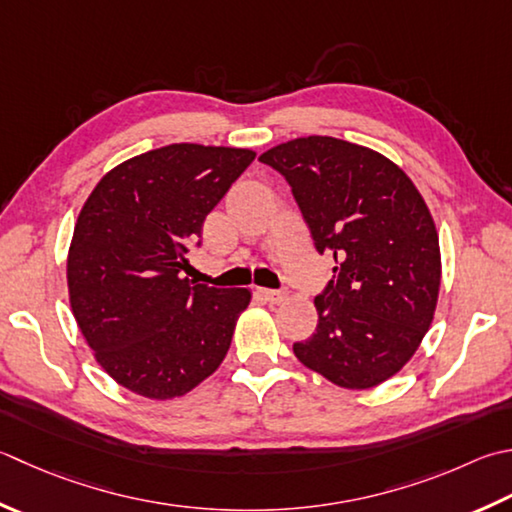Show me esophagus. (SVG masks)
<instances>
[{"label": "esophagus", "mask_w": 512, "mask_h": 512, "mask_svg": "<svg viewBox=\"0 0 512 512\" xmlns=\"http://www.w3.org/2000/svg\"><path fill=\"white\" fill-rule=\"evenodd\" d=\"M257 293L262 295L266 302H273V304H279V302H284L286 299V293L284 290H273V288H257Z\"/></svg>", "instance_id": "obj_1"}]
</instances>
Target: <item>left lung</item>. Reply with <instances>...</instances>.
Instances as JSON below:
<instances>
[{"instance_id": "obj_1", "label": "left lung", "mask_w": 512, "mask_h": 512, "mask_svg": "<svg viewBox=\"0 0 512 512\" xmlns=\"http://www.w3.org/2000/svg\"><path fill=\"white\" fill-rule=\"evenodd\" d=\"M259 162L284 175L317 253L335 259L297 359L342 388L386 382L422 344L442 282L424 197L388 157L335 137H297Z\"/></svg>"}]
</instances>
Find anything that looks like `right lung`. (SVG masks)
I'll list each match as a JSON object with an SVG mask.
<instances>
[{"label": "right lung", "mask_w": 512, "mask_h": 512, "mask_svg": "<svg viewBox=\"0 0 512 512\" xmlns=\"http://www.w3.org/2000/svg\"><path fill=\"white\" fill-rule=\"evenodd\" d=\"M253 159L170 144L115 166L86 199L68 250L70 308L97 364L133 393L182 397L224 362L250 290L182 273L206 215Z\"/></svg>", "instance_id": "right-lung-1"}]
</instances>
